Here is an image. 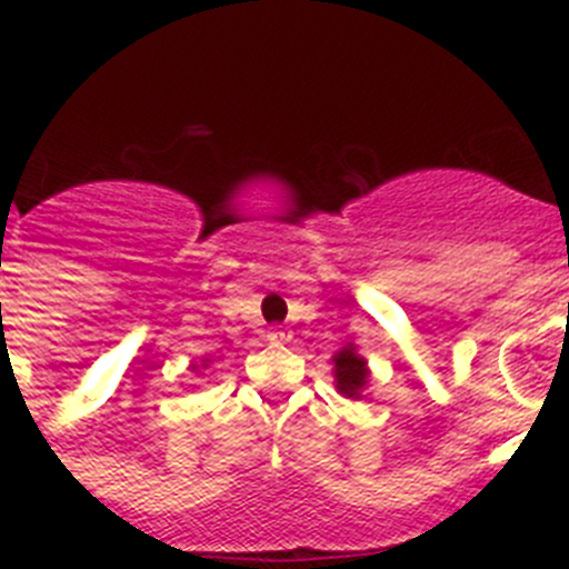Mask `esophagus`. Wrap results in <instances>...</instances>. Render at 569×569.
I'll list each match as a JSON object with an SVG mask.
<instances>
[{"label": "esophagus", "instance_id": "esophagus-1", "mask_svg": "<svg viewBox=\"0 0 569 569\" xmlns=\"http://www.w3.org/2000/svg\"><path fill=\"white\" fill-rule=\"evenodd\" d=\"M264 339L273 341V345H279V341L288 339V330H281V328H270L268 333H264Z\"/></svg>", "mask_w": 569, "mask_h": 569}]
</instances>
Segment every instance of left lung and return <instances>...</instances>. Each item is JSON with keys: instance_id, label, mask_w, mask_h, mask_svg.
Returning <instances> with one entry per match:
<instances>
[{"instance_id": "1", "label": "left lung", "mask_w": 569, "mask_h": 569, "mask_svg": "<svg viewBox=\"0 0 569 569\" xmlns=\"http://www.w3.org/2000/svg\"><path fill=\"white\" fill-rule=\"evenodd\" d=\"M333 385L345 399H361L370 385V367L365 356L356 350L353 341H347L339 353H333Z\"/></svg>"}]
</instances>
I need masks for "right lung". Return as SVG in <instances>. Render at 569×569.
I'll list each match as a JSON object with an SVG mask.
<instances>
[{
  "instance_id": "1",
  "label": "right lung",
  "mask_w": 569,
  "mask_h": 569,
  "mask_svg": "<svg viewBox=\"0 0 569 569\" xmlns=\"http://www.w3.org/2000/svg\"><path fill=\"white\" fill-rule=\"evenodd\" d=\"M202 367H208V359H204V361H202ZM193 370H199V367H193Z\"/></svg>"
}]
</instances>
